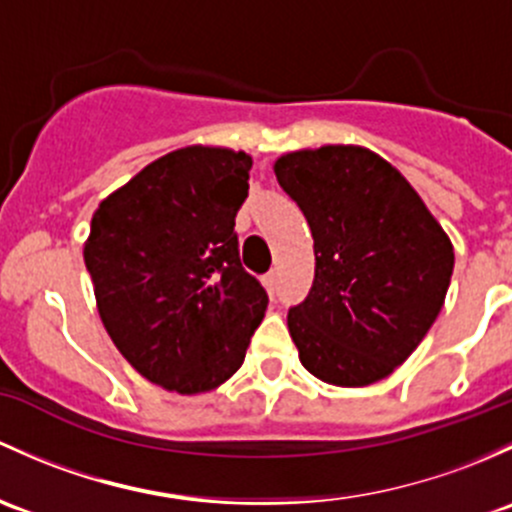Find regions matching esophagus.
I'll return each instance as SVG.
<instances>
[{
    "label": "esophagus",
    "mask_w": 512,
    "mask_h": 512,
    "mask_svg": "<svg viewBox=\"0 0 512 512\" xmlns=\"http://www.w3.org/2000/svg\"><path fill=\"white\" fill-rule=\"evenodd\" d=\"M263 283H266V288L271 293H276L278 291V271H271V273H266V276H263Z\"/></svg>",
    "instance_id": "obj_1"
}]
</instances>
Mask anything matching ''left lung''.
<instances>
[{"instance_id":"left-lung-1","label":"left lung","mask_w":512,"mask_h":512,"mask_svg":"<svg viewBox=\"0 0 512 512\" xmlns=\"http://www.w3.org/2000/svg\"><path fill=\"white\" fill-rule=\"evenodd\" d=\"M273 170L313 234V288L288 310L300 362L337 387L379 382L444 305L449 236L412 184L365 147L288 152Z\"/></svg>"}]
</instances>
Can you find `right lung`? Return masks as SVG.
Returning <instances> with one entry per match:
<instances>
[{
    "instance_id": "1",
    "label": "right lung",
    "mask_w": 512,
    "mask_h": 512,
    "mask_svg": "<svg viewBox=\"0 0 512 512\" xmlns=\"http://www.w3.org/2000/svg\"><path fill=\"white\" fill-rule=\"evenodd\" d=\"M251 157L182 147L98 204L83 258L100 320L142 377L179 394L231 377L268 295L244 271L236 212Z\"/></svg>"
}]
</instances>
